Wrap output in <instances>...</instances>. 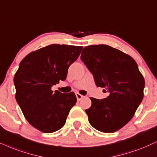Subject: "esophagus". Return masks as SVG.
<instances>
[{
  "label": "esophagus",
  "mask_w": 157,
  "mask_h": 157,
  "mask_svg": "<svg viewBox=\"0 0 157 157\" xmlns=\"http://www.w3.org/2000/svg\"><path fill=\"white\" fill-rule=\"evenodd\" d=\"M75 95H76V97H77V101H80L81 99H82V98H83V97H84V96H82V95L80 94V93H76V94H75Z\"/></svg>",
  "instance_id": "1"
}]
</instances>
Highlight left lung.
I'll return each instance as SVG.
<instances>
[{
    "instance_id": "left-lung-1",
    "label": "left lung",
    "mask_w": 157,
    "mask_h": 157,
    "mask_svg": "<svg viewBox=\"0 0 157 157\" xmlns=\"http://www.w3.org/2000/svg\"><path fill=\"white\" fill-rule=\"evenodd\" d=\"M94 77L98 87L109 95L106 98H90L85 112L90 124L98 131H117L133 117L144 98L145 80L130 56L106 45L85 47L80 56Z\"/></svg>"
}]
</instances>
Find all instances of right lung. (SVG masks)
<instances>
[{
	"instance_id": "1",
	"label": "right lung",
	"mask_w": 157,
	"mask_h": 157,
	"mask_svg": "<svg viewBox=\"0 0 157 157\" xmlns=\"http://www.w3.org/2000/svg\"><path fill=\"white\" fill-rule=\"evenodd\" d=\"M82 46L52 44L29 53L19 64L13 77L16 100L26 120L45 133L64 125L77 102L75 93L51 90L65 80L69 67L80 56Z\"/></svg>"
}]
</instances>
